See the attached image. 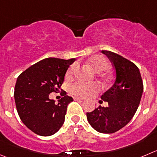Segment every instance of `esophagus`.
Instances as JSON below:
<instances>
[{"instance_id": "esophagus-1", "label": "esophagus", "mask_w": 157, "mask_h": 157, "mask_svg": "<svg viewBox=\"0 0 157 157\" xmlns=\"http://www.w3.org/2000/svg\"><path fill=\"white\" fill-rule=\"evenodd\" d=\"M74 100L75 101H83V99L81 98H79V97H74Z\"/></svg>"}]
</instances>
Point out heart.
I'll return each instance as SVG.
<instances>
[{"instance_id": "b5f03b06", "label": "heart", "mask_w": 157, "mask_h": 157, "mask_svg": "<svg viewBox=\"0 0 157 157\" xmlns=\"http://www.w3.org/2000/svg\"><path fill=\"white\" fill-rule=\"evenodd\" d=\"M89 63L93 67V68L97 72L105 71L109 67V62L105 57L101 55H96L92 56L89 59ZM77 65L75 63L72 64L67 69L66 72V77L71 78L74 74ZM101 85L96 82H83L78 80L74 82L69 87V90L74 95L83 98L90 97L92 95L96 94L98 92L100 91Z\"/></svg>"}]
</instances>
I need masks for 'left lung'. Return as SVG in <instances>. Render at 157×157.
<instances>
[{"label":"left lung","instance_id":"1","mask_svg":"<svg viewBox=\"0 0 157 157\" xmlns=\"http://www.w3.org/2000/svg\"><path fill=\"white\" fill-rule=\"evenodd\" d=\"M112 62L115 71V81L101 98L108 103L87 112L90 125L101 133H114L126 125L134 116L143 91L141 74L137 66L118 54L102 50Z\"/></svg>","mask_w":157,"mask_h":157}]
</instances>
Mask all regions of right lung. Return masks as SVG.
Listing matches in <instances>:
<instances>
[{
    "label": "right lung",
    "mask_w": 157,
    "mask_h": 157,
    "mask_svg": "<svg viewBox=\"0 0 157 157\" xmlns=\"http://www.w3.org/2000/svg\"><path fill=\"white\" fill-rule=\"evenodd\" d=\"M74 60L44 59L17 77L14 92L17 112L22 122L36 134L52 136L63 125L67 105L74 100L64 90L58 104L50 100L49 95L58 91Z\"/></svg>",
    "instance_id": "add662e5"
}]
</instances>
